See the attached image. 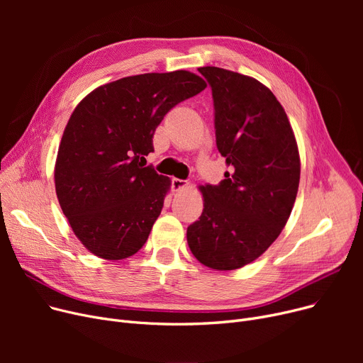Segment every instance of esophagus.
Listing matches in <instances>:
<instances>
[{
	"instance_id": "1",
	"label": "esophagus",
	"mask_w": 363,
	"mask_h": 363,
	"mask_svg": "<svg viewBox=\"0 0 363 363\" xmlns=\"http://www.w3.org/2000/svg\"><path fill=\"white\" fill-rule=\"evenodd\" d=\"M186 185H188V181L185 179H178V178L172 179V188H174V191H181V189L186 188Z\"/></svg>"
}]
</instances>
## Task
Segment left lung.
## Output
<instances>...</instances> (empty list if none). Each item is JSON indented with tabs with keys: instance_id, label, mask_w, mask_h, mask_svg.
I'll return each instance as SVG.
<instances>
[{
	"instance_id": "1",
	"label": "left lung",
	"mask_w": 363,
	"mask_h": 363,
	"mask_svg": "<svg viewBox=\"0 0 363 363\" xmlns=\"http://www.w3.org/2000/svg\"><path fill=\"white\" fill-rule=\"evenodd\" d=\"M212 88L216 147L231 166L218 185L201 186L203 213L188 226L196 259L218 271L263 255L287 223L300 181L291 125L271 89L250 76L200 67Z\"/></svg>"
}]
</instances>
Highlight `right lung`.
Segmentation results:
<instances>
[{
  "label": "right lung",
  "mask_w": 363,
  "mask_h": 363,
  "mask_svg": "<svg viewBox=\"0 0 363 363\" xmlns=\"http://www.w3.org/2000/svg\"><path fill=\"white\" fill-rule=\"evenodd\" d=\"M206 88L177 70L129 76L76 106L55 162V193L74 235L95 256L121 260L145 244L170 181L145 166L166 113Z\"/></svg>",
  "instance_id": "obj_1"
}]
</instances>
